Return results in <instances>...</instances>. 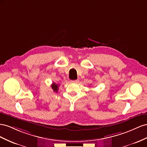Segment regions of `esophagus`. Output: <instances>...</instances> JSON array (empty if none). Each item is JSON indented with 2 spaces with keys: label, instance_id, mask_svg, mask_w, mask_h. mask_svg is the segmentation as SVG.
<instances>
[{
  "label": "esophagus",
  "instance_id": "esophagus-1",
  "mask_svg": "<svg viewBox=\"0 0 147 147\" xmlns=\"http://www.w3.org/2000/svg\"><path fill=\"white\" fill-rule=\"evenodd\" d=\"M79 82L78 80H73L71 81V82H73V83H78Z\"/></svg>",
  "mask_w": 147,
  "mask_h": 147
}]
</instances>
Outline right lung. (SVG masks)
I'll return each instance as SVG.
<instances>
[{"instance_id":"add662e5","label":"right lung","mask_w":147,"mask_h":147,"mask_svg":"<svg viewBox=\"0 0 147 147\" xmlns=\"http://www.w3.org/2000/svg\"><path fill=\"white\" fill-rule=\"evenodd\" d=\"M51 87H52V89H53V90L54 92H58V85L57 84L53 82L52 84L51 85Z\"/></svg>"}]
</instances>
